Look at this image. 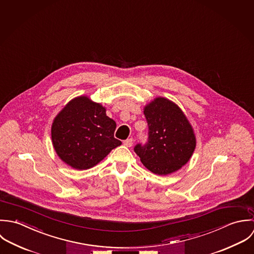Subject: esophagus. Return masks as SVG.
<instances>
[{"instance_id": "1", "label": "esophagus", "mask_w": 254, "mask_h": 254, "mask_svg": "<svg viewBox=\"0 0 254 254\" xmlns=\"http://www.w3.org/2000/svg\"><path fill=\"white\" fill-rule=\"evenodd\" d=\"M132 143H133V139L132 138H128V139L124 141V145L127 146V147H131Z\"/></svg>"}]
</instances>
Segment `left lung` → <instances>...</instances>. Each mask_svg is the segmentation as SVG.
I'll return each mask as SVG.
<instances>
[{
	"label": "left lung",
	"mask_w": 254,
	"mask_h": 254,
	"mask_svg": "<svg viewBox=\"0 0 254 254\" xmlns=\"http://www.w3.org/2000/svg\"><path fill=\"white\" fill-rule=\"evenodd\" d=\"M148 140L134 146L142 164L154 174L169 175L186 165L195 149L191 125L174 102L158 97L144 107Z\"/></svg>",
	"instance_id": "8db88e82"
}]
</instances>
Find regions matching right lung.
I'll return each mask as SVG.
<instances>
[{"label":"right lung","mask_w":254,"mask_h":254,"mask_svg":"<svg viewBox=\"0 0 254 254\" xmlns=\"http://www.w3.org/2000/svg\"><path fill=\"white\" fill-rule=\"evenodd\" d=\"M116 122L106 109L86 96L68 102L52 125V141L58 156L76 170H87L122 142L114 137Z\"/></svg>","instance_id":"obj_1"}]
</instances>
